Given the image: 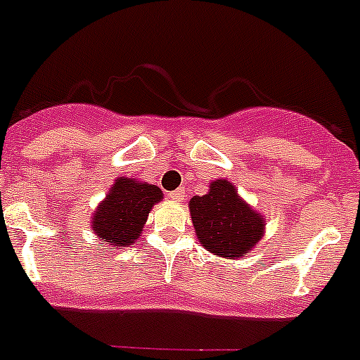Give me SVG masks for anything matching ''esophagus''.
Segmentation results:
<instances>
[{"instance_id": "34e87169", "label": "esophagus", "mask_w": 360, "mask_h": 360, "mask_svg": "<svg viewBox=\"0 0 360 360\" xmlns=\"http://www.w3.org/2000/svg\"><path fill=\"white\" fill-rule=\"evenodd\" d=\"M169 197L172 200H176V202H183V200H184V190H183V188H179V190H176V191H170Z\"/></svg>"}]
</instances>
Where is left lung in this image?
Listing matches in <instances>:
<instances>
[{"label":"left lung","instance_id":"left-lung-1","mask_svg":"<svg viewBox=\"0 0 360 360\" xmlns=\"http://www.w3.org/2000/svg\"><path fill=\"white\" fill-rule=\"evenodd\" d=\"M188 207L197 240L217 257L243 259L264 236L266 218L227 179L211 181L206 195L191 197Z\"/></svg>","mask_w":360,"mask_h":360}]
</instances>
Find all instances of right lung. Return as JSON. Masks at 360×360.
<instances>
[{"label":"right lung","instance_id":"1","mask_svg":"<svg viewBox=\"0 0 360 360\" xmlns=\"http://www.w3.org/2000/svg\"><path fill=\"white\" fill-rule=\"evenodd\" d=\"M161 199L163 191L156 184L134 177H117L92 213V233L115 248L136 243L150 210Z\"/></svg>","mask_w":360,"mask_h":360}]
</instances>
